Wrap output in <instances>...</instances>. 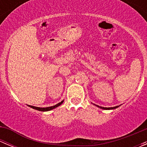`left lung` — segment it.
Returning a JSON list of instances; mask_svg holds the SVG:
<instances>
[{
    "label": "left lung",
    "instance_id": "left-lung-1",
    "mask_svg": "<svg viewBox=\"0 0 147 147\" xmlns=\"http://www.w3.org/2000/svg\"><path fill=\"white\" fill-rule=\"evenodd\" d=\"M96 106L97 107H99V108H100V109H116V108H117V107H119L120 106H116V107H100V106H98V105H96Z\"/></svg>",
    "mask_w": 147,
    "mask_h": 147
}]
</instances>
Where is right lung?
I'll return each mask as SVG.
<instances>
[{
  "mask_svg": "<svg viewBox=\"0 0 147 147\" xmlns=\"http://www.w3.org/2000/svg\"><path fill=\"white\" fill-rule=\"evenodd\" d=\"M63 102H64V100H63V101H61L60 102H59L58 104H57V105H54V106L48 107H37L31 106V105H28V106H29L30 107L32 108V109H36V110L41 111V112H47V111H50V110H52V109H55V108L57 107H59V106H60V105H61L63 103Z\"/></svg>",
  "mask_w": 147,
  "mask_h": 147,
  "instance_id": "obj_1",
  "label": "right lung"
}]
</instances>
